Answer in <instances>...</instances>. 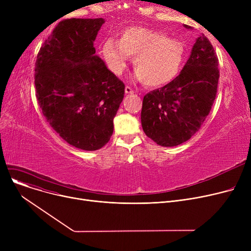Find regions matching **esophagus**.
Instances as JSON below:
<instances>
[{"mask_svg": "<svg viewBox=\"0 0 251 251\" xmlns=\"http://www.w3.org/2000/svg\"><path fill=\"white\" fill-rule=\"evenodd\" d=\"M134 92H135V91H134L132 88H131L130 86H126V87H125V94H126V95H133Z\"/></svg>", "mask_w": 251, "mask_h": 251, "instance_id": "obj_1", "label": "esophagus"}]
</instances>
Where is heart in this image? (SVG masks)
I'll return each mask as SVG.
<instances>
[{"label":"heart","mask_w":251,"mask_h":251,"mask_svg":"<svg viewBox=\"0 0 251 251\" xmlns=\"http://www.w3.org/2000/svg\"><path fill=\"white\" fill-rule=\"evenodd\" d=\"M101 54L110 70L120 76L129 57H134L133 67L138 80L149 87H161L172 82L185 62L186 50L178 39L169 38L162 31L147 27H129L120 39H105Z\"/></svg>","instance_id":"heart-1"}]
</instances>
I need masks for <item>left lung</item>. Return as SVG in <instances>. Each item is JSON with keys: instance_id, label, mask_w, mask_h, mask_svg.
<instances>
[{"instance_id": "8db88e82", "label": "left lung", "mask_w": 251, "mask_h": 251, "mask_svg": "<svg viewBox=\"0 0 251 251\" xmlns=\"http://www.w3.org/2000/svg\"><path fill=\"white\" fill-rule=\"evenodd\" d=\"M218 63L207 37H197L180 74L143 98L141 125L148 137L162 147H176L199 131L217 96Z\"/></svg>"}]
</instances>
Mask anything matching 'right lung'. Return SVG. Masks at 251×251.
<instances>
[{"mask_svg": "<svg viewBox=\"0 0 251 251\" xmlns=\"http://www.w3.org/2000/svg\"><path fill=\"white\" fill-rule=\"evenodd\" d=\"M104 19H65L43 44L35 62L36 99L47 121L70 146L97 151L113 134L125 85L96 55Z\"/></svg>", "mask_w": 251, "mask_h": 251, "instance_id": "1", "label": "right lung"}]
</instances>
